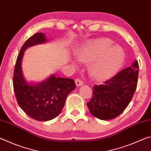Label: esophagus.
Segmentation results:
<instances>
[{
	"label": "esophagus",
	"mask_w": 151,
	"mask_h": 151,
	"mask_svg": "<svg viewBox=\"0 0 151 151\" xmlns=\"http://www.w3.org/2000/svg\"><path fill=\"white\" fill-rule=\"evenodd\" d=\"M75 81L76 85L77 86H80L81 85H82L83 84V82L82 81L81 79H79V78H76L75 80Z\"/></svg>",
	"instance_id": "obj_1"
}]
</instances>
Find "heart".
Returning a JSON list of instances; mask_svg holds the SVG:
<instances>
[{
    "mask_svg": "<svg viewBox=\"0 0 151 151\" xmlns=\"http://www.w3.org/2000/svg\"><path fill=\"white\" fill-rule=\"evenodd\" d=\"M109 39H100L86 43L76 52L78 60L88 63L94 60L90 68L91 75L98 80H105L118 72L124 63L122 48Z\"/></svg>",
    "mask_w": 151,
    "mask_h": 151,
    "instance_id": "b5f03b06",
    "label": "heart"
}]
</instances>
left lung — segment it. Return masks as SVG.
I'll return each mask as SVG.
<instances>
[{"label":"left lung","instance_id":"left-lung-1","mask_svg":"<svg viewBox=\"0 0 151 151\" xmlns=\"http://www.w3.org/2000/svg\"><path fill=\"white\" fill-rule=\"evenodd\" d=\"M139 63L118 73L102 85H94L93 96L87 103L89 111L101 120H110L120 115L129 105L136 90Z\"/></svg>","mask_w":151,"mask_h":151}]
</instances>
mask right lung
<instances>
[{
	"mask_svg": "<svg viewBox=\"0 0 151 151\" xmlns=\"http://www.w3.org/2000/svg\"><path fill=\"white\" fill-rule=\"evenodd\" d=\"M46 41V35L42 32L36 33L27 40L17 57L13 75V88L18 104L25 113L39 121H50L59 115L66 96L76 88L73 79L56 78L55 75L37 85L25 81L21 69L24 50Z\"/></svg>",
	"mask_w": 151,
	"mask_h": 151,
	"instance_id": "obj_1",
	"label": "right lung"
}]
</instances>
